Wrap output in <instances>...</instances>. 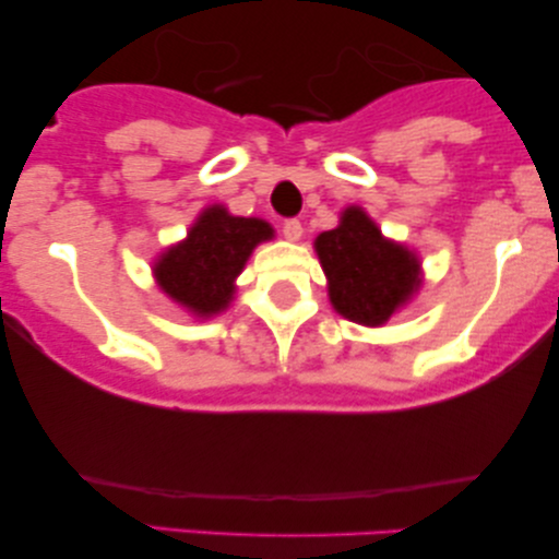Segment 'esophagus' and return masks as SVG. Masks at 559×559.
Segmentation results:
<instances>
[{"label": "esophagus", "mask_w": 559, "mask_h": 559, "mask_svg": "<svg viewBox=\"0 0 559 559\" xmlns=\"http://www.w3.org/2000/svg\"><path fill=\"white\" fill-rule=\"evenodd\" d=\"M282 234H285L287 241H300L302 239V224L297 218H287L282 224Z\"/></svg>", "instance_id": "1"}]
</instances>
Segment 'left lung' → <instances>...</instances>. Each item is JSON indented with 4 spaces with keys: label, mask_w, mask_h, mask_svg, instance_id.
Segmentation results:
<instances>
[{
    "label": "left lung",
    "mask_w": 559,
    "mask_h": 559,
    "mask_svg": "<svg viewBox=\"0 0 559 559\" xmlns=\"http://www.w3.org/2000/svg\"><path fill=\"white\" fill-rule=\"evenodd\" d=\"M328 277V297L343 318L384 325L419 289V259L402 243L381 236L364 209L348 205L341 224L316 239Z\"/></svg>",
    "instance_id": "left-lung-1"
}]
</instances>
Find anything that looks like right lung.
<instances>
[{
    "mask_svg": "<svg viewBox=\"0 0 559 559\" xmlns=\"http://www.w3.org/2000/svg\"><path fill=\"white\" fill-rule=\"evenodd\" d=\"M272 236L274 228L262 218L231 216L224 205H209L190 226L188 239L159 254L157 285L190 316H218L231 305L236 277L251 251Z\"/></svg>",
    "mask_w": 559,
    "mask_h": 559,
    "instance_id": "right-lung-1",
    "label": "right lung"
}]
</instances>
